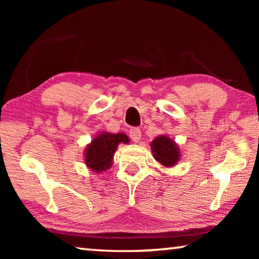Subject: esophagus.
Returning a JSON list of instances; mask_svg holds the SVG:
<instances>
[{
  "mask_svg": "<svg viewBox=\"0 0 259 259\" xmlns=\"http://www.w3.org/2000/svg\"><path fill=\"white\" fill-rule=\"evenodd\" d=\"M129 134H130V138L133 139L135 143L139 142L140 137H142V131H140L139 128H131L129 130Z\"/></svg>",
  "mask_w": 259,
  "mask_h": 259,
  "instance_id": "1",
  "label": "esophagus"
}]
</instances>
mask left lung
Listing matches in <instances>:
<instances>
[{"instance_id": "8db88e82", "label": "left lung", "mask_w": 259, "mask_h": 259, "mask_svg": "<svg viewBox=\"0 0 259 259\" xmlns=\"http://www.w3.org/2000/svg\"><path fill=\"white\" fill-rule=\"evenodd\" d=\"M152 152L157 160L165 166H171L177 163L179 159V151L176 144L166 136H160L153 140Z\"/></svg>"}]
</instances>
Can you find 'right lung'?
<instances>
[{
	"mask_svg": "<svg viewBox=\"0 0 259 259\" xmlns=\"http://www.w3.org/2000/svg\"><path fill=\"white\" fill-rule=\"evenodd\" d=\"M129 138L124 134L99 135L95 138L85 152V164L96 172L105 171L112 165V159L120 143H128Z\"/></svg>",
	"mask_w": 259,
	"mask_h": 259,
	"instance_id": "1",
	"label": "right lung"
}]
</instances>
